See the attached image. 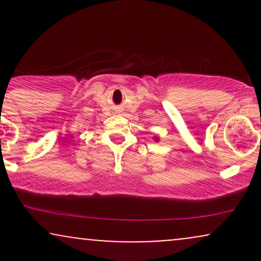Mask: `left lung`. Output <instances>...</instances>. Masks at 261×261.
I'll list each match as a JSON object with an SVG mask.
<instances>
[{
  "label": "left lung",
  "mask_w": 261,
  "mask_h": 261,
  "mask_svg": "<svg viewBox=\"0 0 261 261\" xmlns=\"http://www.w3.org/2000/svg\"><path fill=\"white\" fill-rule=\"evenodd\" d=\"M153 139H154V141H155V142H158V140H160V137H158V136H154V137H153Z\"/></svg>",
  "instance_id": "8db88e82"
}]
</instances>
